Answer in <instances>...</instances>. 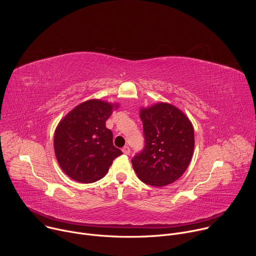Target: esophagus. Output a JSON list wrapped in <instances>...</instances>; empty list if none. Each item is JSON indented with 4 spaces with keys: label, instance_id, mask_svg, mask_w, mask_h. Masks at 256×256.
I'll return each instance as SVG.
<instances>
[{
    "label": "esophagus",
    "instance_id": "esophagus-1",
    "mask_svg": "<svg viewBox=\"0 0 256 256\" xmlns=\"http://www.w3.org/2000/svg\"><path fill=\"white\" fill-rule=\"evenodd\" d=\"M122 152H124V155H130V149L128 146H124V147L122 148Z\"/></svg>",
    "mask_w": 256,
    "mask_h": 256
}]
</instances>
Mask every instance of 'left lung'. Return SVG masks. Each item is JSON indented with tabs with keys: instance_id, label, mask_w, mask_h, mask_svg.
<instances>
[{
	"instance_id": "left-lung-1",
	"label": "left lung",
	"mask_w": 256,
	"mask_h": 256,
	"mask_svg": "<svg viewBox=\"0 0 256 256\" xmlns=\"http://www.w3.org/2000/svg\"><path fill=\"white\" fill-rule=\"evenodd\" d=\"M140 116L144 146L132 159V168L146 184H170L184 173L192 158V124L178 108L163 102L142 109Z\"/></svg>"
}]
</instances>
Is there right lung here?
Listing matches in <instances>:
<instances>
[{"label": "right lung", "instance_id": "obj_1", "mask_svg": "<svg viewBox=\"0 0 256 256\" xmlns=\"http://www.w3.org/2000/svg\"><path fill=\"white\" fill-rule=\"evenodd\" d=\"M114 107L101 100L79 104L58 124L54 153L62 171L82 184L101 179L122 152L114 147L112 132L105 126Z\"/></svg>", "mask_w": 256, "mask_h": 256}]
</instances>
